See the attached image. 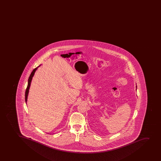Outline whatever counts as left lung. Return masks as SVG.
Instances as JSON below:
<instances>
[{"mask_svg":"<svg viewBox=\"0 0 161 161\" xmlns=\"http://www.w3.org/2000/svg\"><path fill=\"white\" fill-rule=\"evenodd\" d=\"M136 87H137V86H136Z\"/></svg>","mask_w":161,"mask_h":161,"instance_id":"8db88e82","label":"left lung"}]
</instances>
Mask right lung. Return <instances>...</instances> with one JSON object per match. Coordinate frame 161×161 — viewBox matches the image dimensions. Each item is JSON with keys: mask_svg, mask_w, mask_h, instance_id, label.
Listing matches in <instances>:
<instances>
[{"mask_svg": "<svg viewBox=\"0 0 161 161\" xmlns=\"http://www.w3.org/2000/svg\"><path fill=\"white\" fill-rule=\"evenodd\" d=\"M39 67H36V68L33 69V71H32V72H31V75L29 76V78H28L27 87L26 92H25V102H26V103L27 102V100L28 94V92H29V88H30V86H31V81L32 77H33V75H34V74H35V72H36V69H37V68H38Z\"/></svg>", "mask_w": 161, "mask_h": 161, "instance_id": "obj_1", "label": "right lung"}]
</instances>
